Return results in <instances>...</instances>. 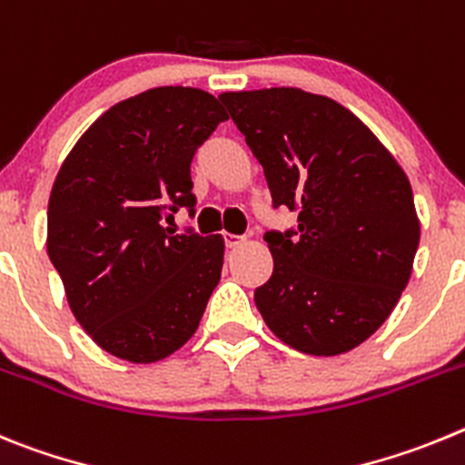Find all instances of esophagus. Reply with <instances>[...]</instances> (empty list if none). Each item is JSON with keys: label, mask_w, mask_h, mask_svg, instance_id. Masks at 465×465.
Returning <instances> with one entry per match:
<instances>
[{"label": "esophagus", "mask_w": 465, "mask_h": 465, "mask_svg": "<svg viewBox=\"0 0 465 465\" xmlns=\"http://www.w3.org/2000/svg\"><path fill=\"white\" fill-rule=\"evenodd\" d=\"M242 242H245V238L242 236H236V233H224V245H227V248H241Z\"/></svg>", "instance_id": "1"}]
</instances>
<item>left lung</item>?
<instances>
[{
	"mask_svg": "<svg viewBox=\"0 0 465 465\" xmlns=\"http://www.w3.org/2000/svg\"><path fill=\"white\" fill-rule=\"evenodd\" d=\"M233 124L299 227L266 232L273 275L254 290L271 331L315 357L373 336L412 273L420 220L408 175L338 102L299 87L224 92Z\"/></svg>",
	"mask_w": 465,
	"mask_h": 465,
	"instance_id": "1",
	"label": "left lung"
}]
</instances>
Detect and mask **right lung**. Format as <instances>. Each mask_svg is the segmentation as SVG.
I'll list each match as a JSON object with an SVG mask.
<instances>
[{
    "label": "right lung",
    "instance_id": "obj_1",
    "mask_svg": "<svg viewBox=\"0 0 465 465\" xmlns=\"http://www.w3.org/2000/svg\"><path fill=\"white\" fill-rule=\"evenodd\" d=\"M227 120L196 87H153L108 108L62 164L48 257L78 324L113 357L153 363L194 336L220 282L224 241L164 227L194 208L190 164Z\"/></svg>",
    "mask_w": 465,
    "mask_h": 465
}]
</instances>
